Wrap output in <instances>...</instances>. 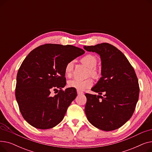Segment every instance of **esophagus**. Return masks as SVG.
<instances>
[{
	"mask_svg": "<svg viewBox=\"0 0 152 152\" xmlns=\"http://www.w3.org/2000/svg\"><path fill=\"white\" fill-rule=\"evenodd\" d=\"M77 93L78 95H83V94H84V93L83 92L79 91H77Z\"/></svg>",
	"mask_w": 152,
	"mask_h": 152,
	"instance_id": "1",
	"label": "esophagus"
}]
</instances>
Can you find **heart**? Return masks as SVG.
Here are the masks:
<instances>
[{
	"label": "heart",
	"mask_w": 152,
	"mask_h": 152,
	"mask_svg": "<svg viewBox=\"0 0 152 152\" xmlns=\"http://www.w3.org/2000/svg\"><path fill=\"white\" fill-rule=\"evenodd\" d=\"M81 62L89 68V75H91L94 78H98L100 76L99 71L95 68L97 65V58L95 56L87 54L81 58ZM73 69V61L68 62L65 67V73L68 77H69L72 75ZM93 81L91 78L86 79L85 80H80V79H75L68 82V87L71 88L75 89L79 91H83L87 89H89L92 86Z\"/></svg>",
	"instance_id": "1"
}]
</instances>
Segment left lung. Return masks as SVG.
Masks as SVG:
<instances>
[{
    "instance_id": "1",
    "label": "left lung",
    "mask_w": 152,
    "mask_h": 152,
    "mask_svg": "<svg viewBox=\"0 0 152 152\" xmlns=\"http://www.w3.org/2000/svg\"><path fill=\"white\" fill-rule=\"evenodd\" d=\"M84 49L97 53L102 60V77L91 89L100 95L85 94L87 118L99 129H118L131 118L139 100L140 89L134 69L125 55L113 45L102 43L84 46Z\"/></svg>"
}]
</instances>
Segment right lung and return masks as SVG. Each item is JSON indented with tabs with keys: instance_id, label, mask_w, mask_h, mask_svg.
I'll use <instances>...</instances> for the list:
<instances>
[{
	"instance_id": "add662e5",
	"label": "right lung",
	"mask_w": 152,
	"mask_h": 152,
	"mask_svg": "<svg viewBox=\"0 0 152 152\" xmlns=\"http://www.w3.org/2000/svg\"><path fill=\"white\" fill-rule=\"evenodd\" d=\"M84 52L71 45L46 44L36 47L23 60L17 73L15 97L23 118L30 125L47 129L63 120L77 96L75 89H62L66 84L65 67ZM52 90L57 91L54 96L50 94Z\"/></svg>"
}]
</instances>
